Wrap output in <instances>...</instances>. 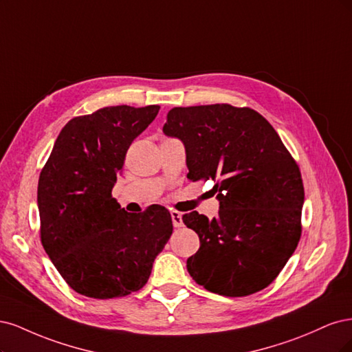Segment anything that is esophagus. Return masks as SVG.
<instances>
[{
    "instance_id": "1",
    "label": "esophagus",
    "mask_w": 352,
    "mask_h": 352,
    "mask_svg": "<svg viewBox=\"0 0 352 352\" xmlns=\"http://www.w3.org/2000/svg\"><path fill=\"white\" fill-rule=\"evenodd\" d=\"M171 218H173L174 228H181V226L184 225V223H183V214H181V213L173 210V212H171Z\"/></svg>"
}]
</instances>
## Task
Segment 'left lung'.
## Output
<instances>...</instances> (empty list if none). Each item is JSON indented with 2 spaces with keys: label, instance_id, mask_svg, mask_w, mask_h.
Returning <instances> with one entry per match:
<instances>
[{
  "label": "left lung",
  "instance_id": "1",
  "mask_svg": "<svg viewBox=\"0 0 352 352\" xmlns=\"http://www.w3.org/2000/svg\"><path fill=\"white\" fill-rule=\"evenodd\" d=\"M162 131L183 142L188 179H219L218 217H183L200 238L190 276L225 297L266 288L297 248L304 205L298 165L278 133L258 112L226 104L173 108Z\"/></svg>",
  "mask_w": 352,
  "mask_h": 352
}]
</instances>
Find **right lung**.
Wrapping results in <instances>:
<instances>
[{
  "label": "right lung",
  "mask_w": 352,
  "mask_h": 352,
  "mask_svg": "<svg viewBox=\"0 0 352 352\" xmlns=\"http://www.w3.org/2000/svg\"><path fill=\"white\" fill-rule=\"evenodd\" d=\"M157 112V105H118L73 118L42 169V245L82 296L107 300L139 291L173 234L171 214L164 206L129 213L111 196L131 142Z\"/></svg>",
  "instance_id": "1"
}]
</instances>
